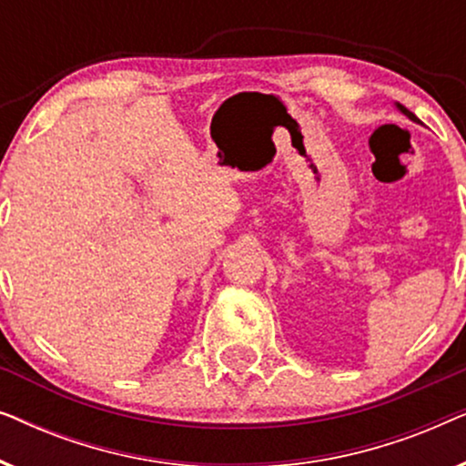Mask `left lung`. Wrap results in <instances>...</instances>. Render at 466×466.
<instances>
[{"label": "left lung", "mask_w": 466, "mask_h": 466, "mask_svg": "<svg viewBox=\"0 0 466 466\" xmlns=\"http://www.w3.org/2000/svg\"><path fill=\"white\" fill-rule=\"evenodd\" d=\"M399 110H400V112H403V114H405V116H410L411 120H418V118H416V114H411L410 110H407V107H403V106H399Z\"/></svg>", "instance_id": "left-lung-1"}]
</instances>
